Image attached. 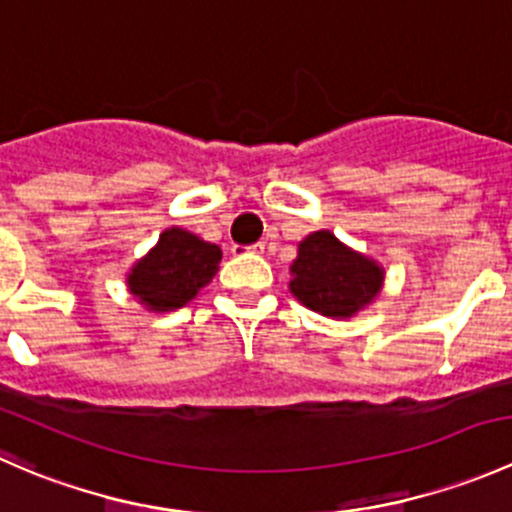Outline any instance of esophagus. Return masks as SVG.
Masks as SVG:
<instances>
[{
  "mask_svg": "<svg viewBox=\"0 0 512 512\" xmlns=\"http://www.w3.org/2000/svg\"><path fill=\"white\" fill-rule=\"evenodd\" d=\"M232 252H235V255H262V252H265V245H262V242H255V245L250 247L235 245L232 247Z\"/></svg>",
  "mask_w": 512,
  "mask_h": 512,
  "instance_id": "1",
  "label": "esophagus"
}]
</instances>
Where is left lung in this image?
Returning <instances> with one entry per match:
<instances>
[{
	"instance_id": "1",
	"label": "left lung",
	"mask_w": 512,
	"mask_h": 512,
	"mask_svg": "<svg viewBox=\"0 0 512 512\" xmlns=\"http://www.w3.org/2000/svg\"><path fill=\"white\" fill-rule=\"evenodd\" d=\"M289 275V292L299 304L329 319H352L379 297L386 272L334 232L317 230L297 245Z\"/></svg>"
}]
</instances>
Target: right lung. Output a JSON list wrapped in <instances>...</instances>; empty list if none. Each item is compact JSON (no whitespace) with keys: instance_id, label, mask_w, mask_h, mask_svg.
Returning a JSON list of instances; mask_svg holds the SVG:
<instances>
[{"instance_id":"1","label":"right lung","mask_w":512,"mask_h":512,"mask_svg":"<svg viewBox=\"0 0 512 512\" xmlns=\"http://www.w3.org/2000/svg\"><path fill=\"white\" fill-rule=\"evenodd\" d=\"M220 260L223 250L218 245L173 225L160 232L156 245L126 272V287L148 312H173L210 285Z\"/></svg>"}]
</instances>
